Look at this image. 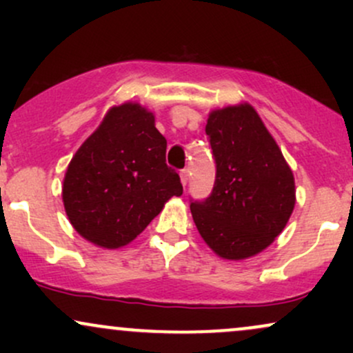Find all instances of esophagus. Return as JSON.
<instances>
[{
	"mask_svg": "<svg viewBox=\"0 0 353 353\" xmlns=\"http://www.w3.org/2000/svg\"><path fill=\"white\" fill-rule=\"evenodd\" d=\"M189 177H190V174H189V169H182L181 171V181H182V185H188V182H189Z\"/></svg>",
	"mask_w": 353,
	"mask_h": 353,
	"instance_id": "34e87169",
	"label": "esophagus"
}]
</instances>
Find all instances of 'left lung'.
<instances>
[{
    "label": "left lung",
    "mask_w": 353,
    "mask_h": 353,
    "mask_svg": "<svg viewBox=\"0 0 353 353\" xmlns=\"http://www.w3.org/2000/svg\"><path fill=\"white\" fill-rule=\"evenodd\" d=\"M205 134L216 159V182L208 199L190 202L192 219L219 257H252L289 222L294 174L250 104L210 112Z\"/></svg>",
    "instance_id": "8db88e82"
}]
</instances>
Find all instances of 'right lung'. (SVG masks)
<instances>
[{"label":"right lung","instance_id":"add662e5","mask_svg":"<svg viewBox=\"0 0 353 353\" xmlns=\"http://www.w3.org/2000/svg\"><path fill=\"white\" fill-rule=\"evenodd\" d=\"M168 141L137 103L114 106L72 156L63 181L68 219L104 249L129 244L172 196L181 177L165 164Z\"/></svg>","mask_w":353,"mask_h":353}]
</instances>
